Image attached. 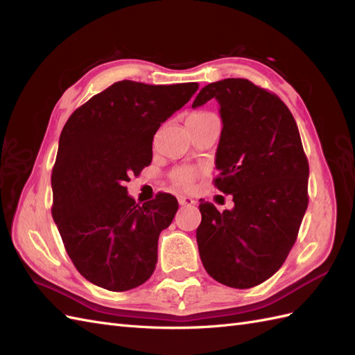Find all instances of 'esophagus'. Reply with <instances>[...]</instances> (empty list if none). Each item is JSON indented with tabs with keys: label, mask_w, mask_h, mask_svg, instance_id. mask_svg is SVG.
<instances>
[{
	"label": "esophagus",
	"mask_w": 355,
	"mask_h": 355,
	"mask_svg": "<svg viewBox=\"0 0 355 355\" xmlns=\"http://www.w3.org/2000/svg\"><path fill=\"white\" fill-rule=\"evenodd\" d=\"M178 201L180 206H192V204H196V200L191 198V197H187V196H179L178 197Z\"/></svg>",
	"instance_id": "1"
}]
</instances>
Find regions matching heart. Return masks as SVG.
<instances>
[{"instance_id":"b5f03b06","label":"heart","mask_w":355,"mask_h":355,"mask_svg":"<svg viewBox=\"0 0 355 355\" xmlns=\"http://www.w3.org/2000/svg\"><path fill=\"white\" fill-rule=\"evenodd\" d=\"M211 116H216V115L211 112H194V114L188 115L187 124L198 123L202 120H207V118H211ZM196 178H197V170L191 168V167H179V168H175L170 173V180L173 182V185H176L179 188H185V189L194 184Z\"/></svg>"}]
</instances>
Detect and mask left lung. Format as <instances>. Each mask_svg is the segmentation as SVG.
Masks as SVG:
<instances>
[{
    "instance_id": "1",
    "label": "left lung",
    "mask_w": 355,
    "mask_h": 355,
    "mask_svg": "<svg viewBox=\"0 0 355 355\" xmlns=\"http://www.w3.org/2000/svg\"><path fill=\"white\" fill-rule=\"evenodd\" d=\"M220 105L214 187L232 194L222 213L200 202L197 243L214 280L250 288L274 275L297 239L308 207L309 166L292 112L277 94L245 78L202 87L192 108Z\"/></svg>"
}]
</instances>
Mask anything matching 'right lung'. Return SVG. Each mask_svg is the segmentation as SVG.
<instances>
[{
  "mask_svg": "<svg viewBox=\"0 0 355 355\" xmlns=\"http://www.w3.org/2000/svg\"><path fill=\"white\" fill-rule=\"evenodd\" d=\"M197 90V83L123 80L68 118L51 171V214L72 263L90 283L125 292L153 275L159 232L173 220L178 200L158 192L139 206L124 184L151 164L158 127Z\"/></svg>",
  "mask_w": 355,
  "mask_h": 355,
  "instance_id": "obj_1",
  "label": "right lung"
}]
</instances>
